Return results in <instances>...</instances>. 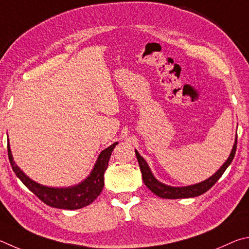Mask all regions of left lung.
Segmentation results:
<instances>
[{"label": "left lung", "instance_id": "left-lung-1", "mask_svg": "<svg viewBox=\"0 0 249 249\" xmlns=\"http://www.w3.org/2000/svg\"><path fill=\"white\" fill-rule=\"evenodd\" d=\"M236 147H237V134H236V138H235V143L233 145L232 152H231V154L229 156V159L226 160V162L223 165H222L219 171H217L214 175H212L210 178L199 182V184L186 186V187H172V186L162 184V182L159 181L153 176L149 165H147V163L145 162V160L139 154L138 151H136V155H137L139 165H140L143 181H144L145 186L152 191V193L155 194L156 196H159L160 198H165V199H181V198L197 197V196L202 195L210 189L211 187L220 179V177L223 175V173L226 171V168H228L230 166V164L232 163L235 153H236Z\"/></svg>", "mask_w": 249, "mask_h": 249}]
</instances>
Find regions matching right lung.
I'll return each mask as SVG.
<instances>
[{"mask_svg": "<svg viewBox=\"0 0 249 249\" xmlns=\"http://www.w3.org/2000/svg\"><path fill=\"white\" fill-rule=\"evenodd\" d=\"M117 144L118 142H115L110 146H108L107 149L102 151V153L99 154L97 160H96L93 171L85 180H83L81 184L73 187H68V188H52V187L42 186L32 180L15 164L12 156L10 143L7 144V153L11 166L16 174V176L43 203L52 208L76 210V209L89 206L102 193L104 188V174L106 172L109 159H110L112 151Z\"/></svg>", "mask_w": 249, "mask_h": 249, "instance_id": "right-lung-1", "label": "right lung"}]
</instances>
